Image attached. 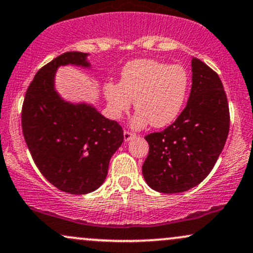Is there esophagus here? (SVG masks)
<instances>
[{
  "mask_svg": "<svg viewBox=\"0 0 253 253\" xmlns=\"http://www.w3.org/2000/svg\"><path fill=\"white\" fill-rule=\"evenodd\" d=\"M133 136H135V134H134V133L129 132V130H125V132H124V139H125V141L130 140V139H132Z\"/></svg>",
  "mask_w": 253,
  "mask_h": 253,
  "instance_id": "esophagus-1",
  "label": "esophagus"
}]
</instances>
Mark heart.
Segmentation results:
<instances>
[{"label":"heart","mask_w":253,"mask_h":253,"mask_svg":"<svg viewBox=\"0 0 253 253\" xmlns=\"http://www.w3.org/2000/svg\"><path fill=\"white\" fill-rule=\"evenodd\" d=\"M190 88L189 72L183 65H169L153 59H136L123 69L120 84L108 83L104 95L114 118L128 112L130 101L136 110L135 128L169 126L178 118Z\"/></svg>","instance_id":"b5f03b06"}]
</instances>
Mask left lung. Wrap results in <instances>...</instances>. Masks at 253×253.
<instances>
[{
	"label": "left lung",
	"mask_w": 253,
	"mask_h": 253,
	"mask_svg": "<svg viewBox=\"0 0 253 253\" xmlns=\"http://www.w3.org/2000/svg\"><path fill=\"white\" fill-rule=\"evenodd\" d=\"M193 84L176 121L145 136L149 155L143 175L153 190L175 194L200 184L215 165L229 130V109L221 80L207 64L191 60Z\"/></svg>",
	"instance_id": "left-lung-1"
}]
</instances>
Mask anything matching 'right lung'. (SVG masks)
<instances>
[{"label": "right lung", "instance_id": "1", "mask_svg": "<svg viewBox=\"0 0 253 253\" xmlns=\"http://www.w3.org/2000/svg\"><path fill=\"white\" fill-rule=\"evenodd\" d=\"M86 56L65 52L42 66L28 85L21 112L22 133L38 169L58 189L75 195L102 184L124 141L117 121L89 104L66 102L54 90L58 66H89Z\"/></svg>", "mask_w": 253, "mask_h": 253}]
</instances>
